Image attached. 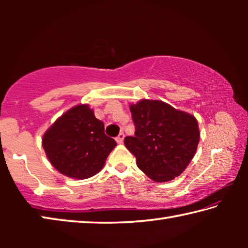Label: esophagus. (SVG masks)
I'll return each instance as SVG.
<instances>
[{"instance_id":"1","label":"esophagus","mask_w":248,"mask_h":248,"mask_svg":"<svg viewBox=\"0 0 248 248\" xmlns=\"http://www.w3.org/2000/svg\"><path fill=\"white\" fill-rule=\"evenodd\" d=\"M124 134L123 132H120V133L118 134V137L116 138V141L118 142V143L120 144V143H123V142H124Z\"/></svg>"}]
</instances>
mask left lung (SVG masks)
<instances>
[{"instance_id":"8db88e82","label":"left lung","mask_w":248,"mask_h":248,"mask_svg":"<svg viewBox=\"0 0 248 248\" xmlns=\"http://www.w3.org/2000/svg\"><path fill=\"white\" fill-rule=\"evenodd\" d=\"M134 137L124 145L137 165L154 182H170L186 170L199 143L197 119L161 100L142 99L130 105Z\"/></svg>"}]
</instances>
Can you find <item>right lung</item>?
Segmentation results:
<instances>
[{
  "instance_id": "obj_1",
  "label": "right lung",
  "mask_w": 248,
  "mask_h": 248,
  "mask_svg": "<svg viewBox=\"0 0 248 248\" xmlns=\"http://www.w3.org/2000/svg\"><path fill=\"white\" fill-rule=\"evenodd\" d=\"M89 105H78L56 120L43 137L50 163L68 177L86 179L103 169L117 145Z\"/></svg>"
}]
</instances>
